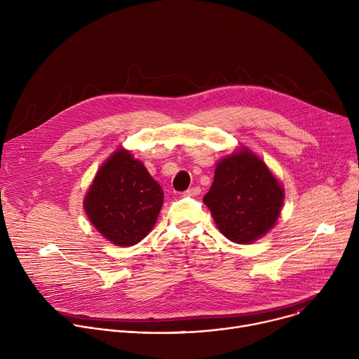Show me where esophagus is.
Instances as JSON below:
<instances>
[{
  "label": "esophagus",
  "mask_w": 359,
  "mask_h": 359,
  "mask_svg": "<svg viewBox=\"0 0 359 359\" xmlns=\"http://www.w3.org/2000/svg\"><path fill=\"white\" fill-rule=\"evenodd\" d=\"M200 193V189L198 187H191V189H187L183 194L186 196V197H194V196H197Z\"/></svg>",
  "instance_id": "esophagus-1"
}]
</instances>
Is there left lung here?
I'll list each match as a JSON object with an SVG mask.
<instances>
[{
	"instance_id": "left-lung-1",
	"label": "left lung",
	"mask_w": 359,
	"mask_h": 359,
	"mask_svg": "<svg viewBox=\"0 0 359 359\" xmlns=\"http://www.w3.org/2000/svg\"><path fill=\"white\" fill-rule=\"evenodd\" d=\"M203 203L226 238L250 244L276 226L284 189L264 161L240 147L217 162L213 184Z\"/></svg>"
}]
</instances>
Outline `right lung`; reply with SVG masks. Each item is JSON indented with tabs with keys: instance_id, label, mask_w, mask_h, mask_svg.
Here are the masks:
<instances>
[{
	"instance_id": "obj_1",
	"label": "right lung",
	"mask_w": 359,
	"mask_h": 359,
	"mask_svg": "<svg viewBox=\"0 0 359 359\" xmlns=\"http://www.w3.org/2000/svg\"><path fill=\"white\" fill-rule=\"evenodd\" d=\"M162 204L161 184L123 147L99 168L83 198L90 224L121 247L135 245L151 231Z\"/></svg>"
}]
</instances>
